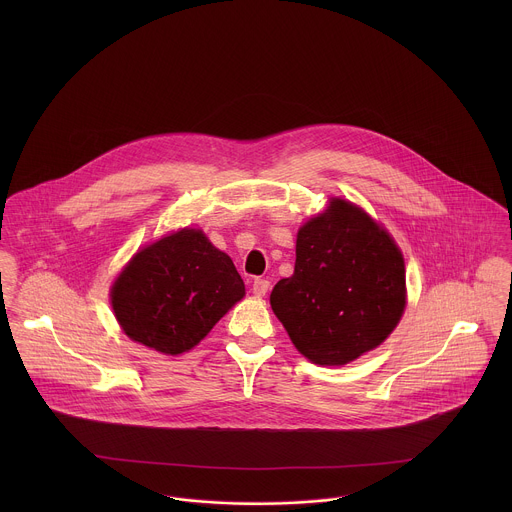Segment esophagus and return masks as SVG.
Segmentation results:
<instances>
[{"label":"esophagus","instance_id":"obj_1","mask_svg":"<svg viewBox=\"0 0 512 512\" xmlns=\"http://www.w3.org/2000/svg\"><path fill=\"white\" fill-rule=\"evenodd\" d=\"M268 290H270V282H268V280H264V278H256V280L252 282V292H254V295L262 297V295H266Z\"/></svg>","mask_w":512,"mask_h":512}]
</instances>
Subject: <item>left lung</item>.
I'll list each match as a JSON object with an SVG mask.
<instances>
[{
    "label": "left lung",
    "instance_id": "8db88e82",
    "mask_svg": "<svg viewBox=\"0 0 512 512\" xmlns=\"http://www.w3.org/2000/svg\"><path fill=\"white\" fill-rule=\"evenodd\" d=\"M272 309L295 349L315 365H347L378 347L406 305L404 258L363 209L333 199L297 232L295 268Z\"/></svg>",
    "mask_w": 512,
    "mask_h": 512
}]
</instances>
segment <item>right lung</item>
Listing matches in <instances>:
<instances>
[{
    "label": "right lung",
    "instance_id": "add662e5",
    "mask_svg": "<svg viewBox=\"0 0 512 512\" xmlns=\"http://www.w3.org/2000/svg\"><path fill=\"white\" fill-rule=\"evenodd\" d=\"M244 297L232 260L201 230L183 228L144 250L112 288L124 333L165 355L193 349Z\"/></svg>",
    "mask_w": 512,
    "mask_h": 512
}]
</instances>
